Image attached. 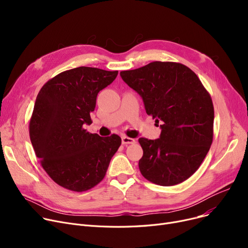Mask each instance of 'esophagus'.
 <instances>
[{
  "label": "esophagus",
  "instance_id": "esophagus-1",
  "mask_svg": "<svg viewBox=\"0 0 248 248\" xmlns=\"http://www.w3.org/2000/svg\"><path fill=\"white\" fill-rule=\"evenodd\" d=\"M122 141H123L124 145H131V144H135V142H136V140L134 139L125 137V136L122 137Z\"/></svg>",
  "mask_w": 248,
  "mask_h": 248
}]
</instances>
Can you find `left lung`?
<instances>
[{
  "label": "left lung",
  "mask_w": 248,
  "mask_h": 248,
  "mask_svg": "<svg viewBox=\"0 0 248 248\" xmlns=\"http://www.w3.org/2000/svg\"><path fill=\"white\" fill-rule=\"evenodd\" d=\"M121 76L140 95L147 113L162 122L159 139H139L144 151L139 161L141 175L160 186L182 183L198 170L212 144L210 94L181 63L155 61Z\"/></svg>",
  "instance_id": "1"
}]
</instances>
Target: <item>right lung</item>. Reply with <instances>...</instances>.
I'll return each mask as SVG.
<instances>
[{"mask_svg": "<svg viewBox=\"0 0 248 248\" xmlns=\"http://www.w3.org/2000/svg\"><path fill=\"white\" fill-rule=\"evenodd\" d=\"M117 73L77 67L59 73L39 91L30 140L46 173L65 189L82 192L96 186L122 144L117 135L102 138L83 128L91 124L98 93Z\"/></svg>", "mask_w": 248, "mask_h": 248, "instance_id": "right-lung-1", "label": "right lung"}]
</instances>
